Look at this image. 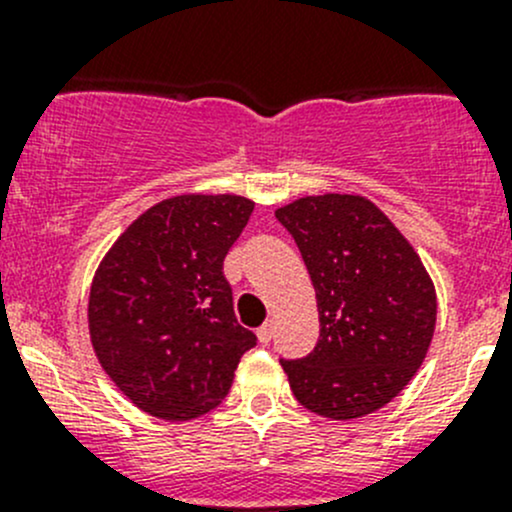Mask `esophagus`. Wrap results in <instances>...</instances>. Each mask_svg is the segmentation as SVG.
Returning <instances> with one entry per match:
<instances>
[{
  "instance_id": "1",
  "label": "esophagus",
  "mask_w": 512,
  "mask_h": 512,
  "mask_svg": "<svg viewBox=\"0 0 512 512\" xmlns=\"http://www.w3.org/2000/svg\"><path fill=\"white\" fill-rule=\"evenodd\" d=\"M272 334H275V324H272V322H265L260 329H257V339H260V344L270 342Z\"/></svg>"
}]
</instances>
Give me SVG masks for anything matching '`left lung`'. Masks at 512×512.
<instances>
[{"label":"left lung","instance_id":"left-lung-1","mask_svg":"<svg viewBox=\"0 0 512 512\" xmlns=\"http://www.w3.org/2000/svg\"><path fill=\"white\" fill-rule=\"evenodd\" d=\"M275 218L297 242L319 309L317 347L282 359L304 409L349 421L414 379L436 329V289L394 223L361 195H307Z\"/></svg>","mask_w":512,"mask_h":512}]
</instances>
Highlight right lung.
Listing matches in <instances>:
<instances>
[{
	"label": "right lung",
	"instance_id": "obj_1",
	"mask_svg": "<svg viewBox=\"0 0 512 512\" xmlns=\"http://www.w3.org/2000/svg\"><path fill=\"white\" fill-rule=\"evenodd\" d=\"M255 203L178 195L133 220L98 265L89 297L94 352L146 414L190 421L213 411L240 356L257 344L232 309L223 260Z\"/></svg>",
	"mask_w": 512,
	"mask_h": 512
}]
</instances>
